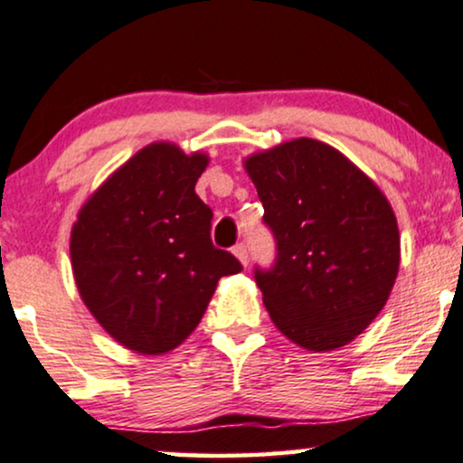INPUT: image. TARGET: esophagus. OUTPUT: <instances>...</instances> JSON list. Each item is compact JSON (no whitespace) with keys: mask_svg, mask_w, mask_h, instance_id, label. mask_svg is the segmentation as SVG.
Wrapping results in <instances>:
<instances>
[{"mask_svg":"<svg viewBox=\"0 0 463 463\" xmlns=\"http://www.w3.org/2000/svg\"><path fill=\"white\" fill-rule=\"evenodd\" d=\"M232 250H233V255H236V258L241 260L242 266L249 264V249H247V244H244V242L236 244V247H233Z\"/></svg>","mask_w":463,"mask_h":463,"instance_id":"34e87169","label":"esophagus"}]
</instances>
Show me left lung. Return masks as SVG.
I'll use <instances>...</instances> for the list:
<instances>
[{"label": "left lung", "instance_id": "8db88e82", "mask_svg": "<svg viewBox=\"0 0 463 463\" xmlns=\"http://www.w3.org/2000/svg\"><path fill=\"white\" fill-rule=\"evenodd\" d=\"M277 242L255 268L270 319L294 344L328 352L350 344L389 300L399 230L389 199L322 141H285L244 161Z\"/></svg>", "mask_w": 463, "mask_h": 463}]
</instances>
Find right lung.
Wrapping results in <instances>:
<instances>
[{
  "label": "right lung",
  "instance_id": "add662e5",
  "mask_svg": "<svg viewBox=\"0 0 463 463\" xmlns=\"http://www.w3.org/2000/svg\"><path fill=\"white\" fill-rule=\"evenodd\" d=\"M208 156L152 144L85 202L71 233L79 294L118 344L178 347L202 322L221 277L242 264L210 241L213 210L195 184Z\"/></svg>",
  "mask_w": 463,
  "mask_h": 463
}]
</instances>
